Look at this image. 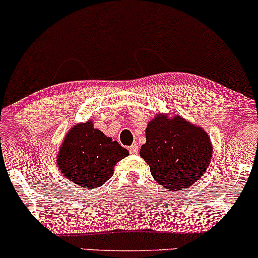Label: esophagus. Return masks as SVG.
I'll return each mask as SVG.
<instances>
[{"label":"esophagus","mask_w":258,"mask_h":258,"mask_svg":"<svg viewBox=\"0 0 258 258\" xmlns=\"http://www.w3.org/2000/svg\"><path fill=\"white\" fill-rule=\"evenodd\" d=\"M138 151H139V149H138V145H132V146L129 147V152L132 153V155H137L138 153Z\"/></svg>","instance_id":"obj_1"}]
</instances>
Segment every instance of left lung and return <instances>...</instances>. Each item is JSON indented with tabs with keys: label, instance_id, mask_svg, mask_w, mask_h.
<instances>
[{
	"label": "left lung",
	"instance_id": "obj_1",
	"mask_svg": "<svg viewBox=\"0 0 258 258\" xmlns=\"http://www.w3.org/2000/svg\"><path fill=\"white\" fill-rule=\"evenodd\" d=\"M140 156L158 184L168 191H178L204 175L212 158V145L204 129L180 115L169 119L160 114L147 125Z\"/></svg>",
	"mask_w": 258,
	"mask_h": 258
}]
</instances>
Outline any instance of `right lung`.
<instances>
[{"instance_id": "right-lung-1", "label": "right lung", "mask_w": 258, "mask_h": 258, "mask_svg": "<svg viewBox=\"0 0 258 258\" xmlns=\"http://www.w3.org/2000/svg\"><path fill=\"white\" fill-rule=\"evenodd\" d=\"M128 155V150L88 121L73 126L67 134L57 164L69 180L95 189L113 175L115 163Z\"/></svg>"}]
</instances>
